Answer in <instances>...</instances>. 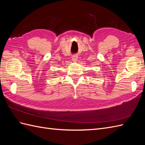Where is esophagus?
Listing matches in <instances>:
<instances>
[{
  "instance_id": "1",
  "label": "esophagus",
  "mask_w": 145,
  "mask_h": 145,
  "mask_svg": "<svg viewBox=\"0 0 145 145\" xmlns=\"http://www.w3.org/2000/svg\"><path fill=\"white\" fill-rule=\"evenodd\" d=\"M72 60H74V61H76V60H77V59H78V57H77V56H72Z\"/></svg>"
}]
</instances>
